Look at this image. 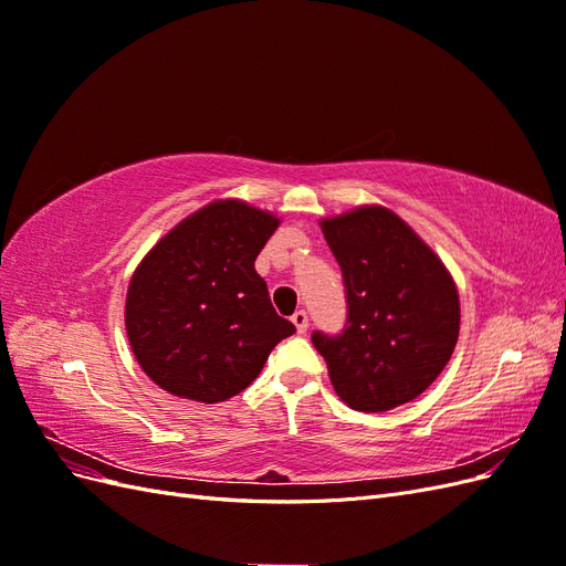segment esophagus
Returning <instances> with one entry per match:
<instances>
[{
    "label": "esophagus",
    "mask_w": 566,
    "mask_h": 566,
    "mask_svg": "<svg viewBox=\"0 0 566 566\" xmlns=\"http://www.w3.org/2000/svg\"><path fill=\"white\" fill-rule=\"evenodd\" d=\"M290 321H293V323H295V328H297V333H306V328H310V316H306V312H304V310L295 312L293 316H290Z\"/></svg>",
    "instance_id": "obj_1"
}]
</instances>
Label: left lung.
Returning <instances> with one entry per match:
<instances>
[{
  "label": "left lung",
  "instance_id": "left-lung-1",
  "mask_svg": "<svg viewBox=\"0 0 566 566\" xmlns=\"http://www.w3.org/2000/svg\"><path fill=\"white\" fill-rule=\"evenodd\" d=\"M347 287L342 335L314 333L337 397L361 413L413 401L447 368L460 333L455 281L382 205L321 219Z\"/></svg>",
  "mask_w": 566,
  "mask_h": 566
}]
</instances>
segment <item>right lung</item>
I'll list each match as a JSON object with an SVG mask.
<instances>
[{
  "instance_id": "add662e5",
  "label": "right lung",
  "mask_w": 566,
  "mask_h": 566,
  "mask_svg": "<svg viewBox=\"0 0 566 566\" xmlns=\"http://www.w3.org/2000/svg\"><path fill=\"white\" fill-rule=\"evenodd\" d=\"M281 219L227 198L181 219L132 273L125 328L142 370L179 399L217 403L262 373L295 325L254 271Z\"/></svg>"
}]
</instances>
